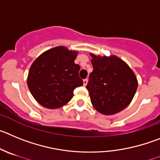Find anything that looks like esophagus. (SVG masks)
<instances>
[{
  "mask_svg": "<svg viewBox=\"0 0 160 160\" xmlns=\"http://www.w3.org/2000/svg\"><path fill=\"white\" fill-rule=\"evenodd\" d=\"M83 85L86 86L88 83V79H84V80H83Z\"/></svg>",
  "mask_w": 160,
  "mask_h": 160,
  "instance_id": "34e87169",
  "label": "esophagus"
}]
</instances>
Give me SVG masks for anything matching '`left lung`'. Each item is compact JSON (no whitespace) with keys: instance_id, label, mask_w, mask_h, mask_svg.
Returning a JSON list of instances; mask_svg holds the SVG:
<instances>
[{"instance_id":"left-lung-1","label":"left lung","mask_w":160,"mask_h":160,"mask_svg":"<svg viewBox=\"0 0 160 160\" xmlns=\"http://www.w3.org/2000/svg\"><path fill=\"white\" fill-rule=\"evenodd\" d=\"M92 57L93 71L86 88L92 104L103 115H114L128 106L136 94L137 79L128 64L116 56Z\"/></svg>"}]
</instances>
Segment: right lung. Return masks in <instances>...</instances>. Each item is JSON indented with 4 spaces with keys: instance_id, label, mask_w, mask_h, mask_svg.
<instances>
[{
    "instance_id": "obj_1",
    "label": "right lung",
    "mask_w": 160,
    "mask_h": 160,
    "mask_svg": "<svg viewBox=\"0 0 160 160\" xmlns=\"http://www.w3.org/2000/svg\"><path fill=\"white\" fill-rule=\"evenodd\" d=\"M77 52L58 46L44 52L31 65L27 83L30 92L43 107L59 108L71 100L73 91L83 85L80 67L75 64Z\"/></svg>"
}]
</instances>
